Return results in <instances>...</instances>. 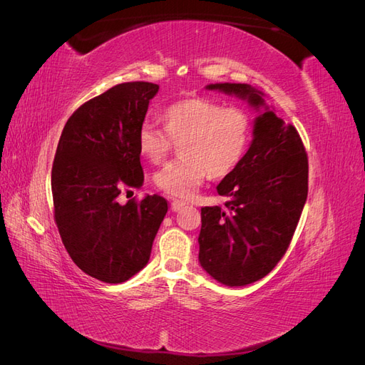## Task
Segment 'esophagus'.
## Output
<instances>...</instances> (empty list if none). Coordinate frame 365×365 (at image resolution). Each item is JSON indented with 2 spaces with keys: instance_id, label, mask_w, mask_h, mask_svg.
Instances as JSON below:
<instances>
[{
  "instance_id": "obj_1",
  "label": "esophagus",
  "mask_w": 365,
  "mask_h": 365,
  "mask_svg": "<svg viewBox=\"0 0 365 365\" xmlns=\"http://www.w3.org/2000/svg\"><path fill=\"white\" fill-rule=\"evenodd\" d=\"M185 207V202L184 201H180V200H173L172 204H170V210L172 212H181V210Z\"/></svg>"
}]
</instances>
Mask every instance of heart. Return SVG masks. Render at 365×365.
Instances as JSON below:
<instances>
[{
    "label": "heart",
    "mask_w": 365,
    "mask_h": 365,
    "mask_svg": "<svg viewBox=\"0 0 365 365\" xmlns=\"http://www.w3.org/2000/svg\"><path fill=\"white\" fill-rule=\"evenodd\" d=\"M164 130L143 125L137 145L143 158L160 164L181 145V158L153 176L155 185L176 197L192 196L208 178H224L244 160L252 137V117L244 108L208 98H185L163 113Z\"/></svg>",
    "instance_id": "heart-1"
}]
</instances>
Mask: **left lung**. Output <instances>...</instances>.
<instances>
[{
    "label": "left lung",
    "mask_w": 365,
    "mask_h": 365,
    "mask_svg": "<svg viewBox=\"0 0 365 365\" xmlns=\"http://www.w3.org/2000/svg\"><path fill=\"white\" fill-rule=\"evenodd\" d=\"M207 90L237 96L259 111L244 160L219 182L224 207L201 208L200 263L215 280L245 286L268 275L288 250L307 197V153L286 125L247 83Z\"/></svg>",
    "instance_id": "1"
}]
</instances>
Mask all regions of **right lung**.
<instances>
[{"label": "right lung", "instance_id": "add662e5", "mask_svg": "<svg viewBox=\"0 0 365 365\" xmlns=\"http://www.w3.org/2000/svg\"><path fill=\"white\" fill-rule=\"evenodd\" d=\"M158 88L150 82L109 88L76 109L58 143L54 220L73 262L105 283H123L146 267L168 213L158 195L117 201L145 181L137 137Z\"/></svg>", "mask_w": 365, "mask_h": 365}]
</instances>
